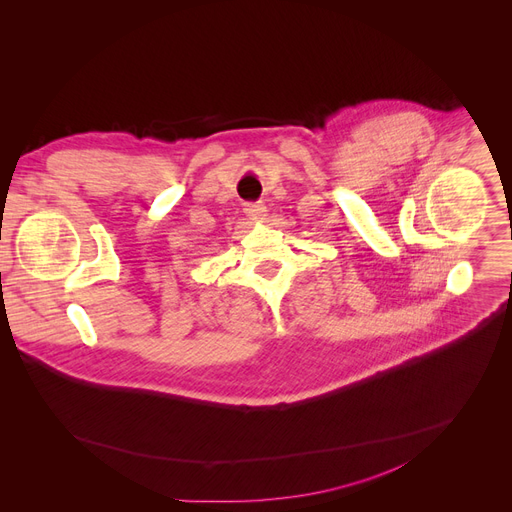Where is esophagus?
Masks as SVG:
<instances>
[{"instance_id": "1", "label": "esophagus", "mask_w": 512, "mask_h": 512, "mask_svg": "<svg viewBox=\"0 0 512 512\" xmlns=\"http://www.w3.org/2000/svg\"><path fill=\"white\" fill-rule=\"evenodd\" d=\"M265 206L263 203H247L245 206V214L253 220V222H261L263 220V216H265Z\"/></svg>"}]
</instances>
